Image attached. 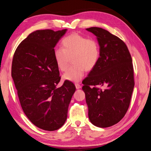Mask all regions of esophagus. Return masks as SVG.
Masks as SVG:
<instances>
[{"label":"esophagus","instance_id":"esophagus-1","mask_svg":"<svg viewBox=\"0 0 151 151\" xmlns=\"http://www.w3.org/2000/svg\"><path fill=\"white\" fill-rule=\"evenodd\" d=\"M75 86H76V89H81V87H82V86H81L79 84H78V83L76 84H75Z\"/></svg>","mask_w":151,"mask_h":151}]
</instances>
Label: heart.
<instances>
[{
  "instance_id": "heart-1",
  "label": "heart",
  "mask_w": 151,
  "mask_h": 151,
  "mask_svg": "<svg viewBox=\"0 0 151 151\" xmlns=\"http://www.w3.org/2000/svg\"><path fill=\"white\" fill-rule=\"evenodd\" d=\"M62 48H57L53 53L58 68L65 72L70 64V59L74 63L63 76L66 81L79 82L85 70H93L99 61V46L94 39L88 38L78 33H72L62 40Z\"/></svg>"
}]
</instances>
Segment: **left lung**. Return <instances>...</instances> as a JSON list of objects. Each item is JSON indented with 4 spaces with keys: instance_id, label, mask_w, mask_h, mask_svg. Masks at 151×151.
Returning <instances> with one entry per match:
<instances>
[{
    "instance_id": "1",
    "label": "left lung",
    "mask_w": 151,
    "mask_h": 151,
    "mask_svg": "<svg viewBox=\"0 0 151 151\" xmlns=\"http://www.w3.org/2000/svg\"><path fill=\"white\" fill-rule=\"evenodd\" d=\"M86 30L96 36L100 50L98 63L83 81L88 116L94 125L109 127L119 122L129 107L135 84L132 57L125 43L109 31L97 27Z\"/></svg>"
}]
</instances>
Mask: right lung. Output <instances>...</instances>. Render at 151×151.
<instances>
[{"label": "right lung", "mask_w": 151, "mask_h": 151, "mask_svg": "<svg viewBox=\"0 0 151 151\" xmlns=\"http://www.w3.org/2000/svg\"><path fill=\"white\" fill-rule=\"evenodd\" d=\"M37 30L16 48L11 76L22 110L41 129L54 131L64 124L76 87L70 81L57 88L60 72L54 59V48L67 31Z\"/></svg>", "instance_id": "add662e5"}]
</instances>
